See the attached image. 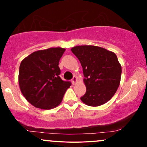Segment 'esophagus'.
<instances>
[{
  "instance_id": "obj_1",
  "label": "esophagus",
  "mask_w": 147,
  "mask_h": 147,
  "mask_svg": "<svg viewBox=\"0 0 147 147\" xmlns=\"http://www.w3.org/2000/svg\"><path fill=\"white\" fill-rule=\"evenodd\" d=\"M71 82H72V84H75L76 82H77V77L74 76L73 77V78H72V80H71Z\"/></svg>"
}]
</instances>
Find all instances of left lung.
<instances>
[{
	"label": "left lung",
	"mask_w": 147,
	"mask_h": 147,
	"mask_svg": "<svg viewBox=\"0 0 147 147\" xmlns=\"http://www.w3.org/2000/svg\"><path fill=\"white\" fill-rule=\"evenodd\" d=\"M82 67L86 93L80 99L89 106L106 104L120 84L121 66L114 52L95 46L71 48Z\"/></svg>",
	"instance_id": "obj_1"
}]
</instances>
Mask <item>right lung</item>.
<instances>
[{
    "label": "right lung",
    "mask_w": 147,
    "mask_h": 147,
    "mask_svg": "<svg viewBox=\"0 0 147 147\" xmlns=\"http://www.w3.org/2000/svg\"><path fill=\"white\" fill-rule=\"evenodd\" d=\"M65 51L62 48L39 50L21 62L20 88L24 97L36 108L50 110L59 106L71 84L59 76V63Z\"/></svg>",
    "instance_id": "obj_1"
}]
</instances>
